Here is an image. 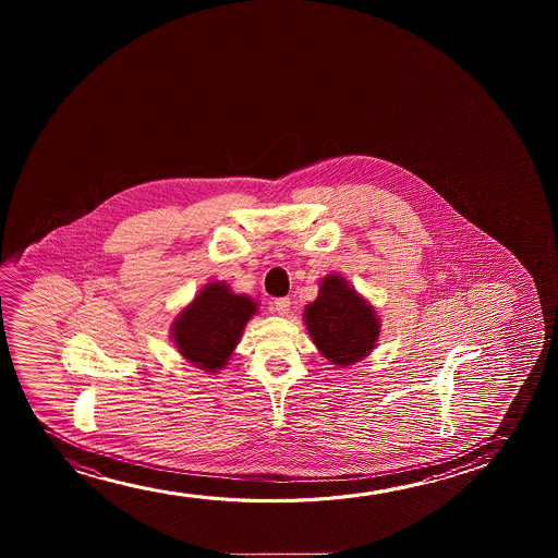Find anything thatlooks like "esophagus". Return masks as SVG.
I'll use <instances>...</instances> for the list:
<instances>
[{"label": "esophagus", "instance_id": "obj_1", "mask_svg": "<svg viewBox=\"0 0 558 558\" xmlns=\"http://www.w3.org/2000/svg\"><path fill=\"white\" fill-rule=\"evenodd\" d=\"M291 308V301L288 298L276 299L275 301V311L280 314V316H288Z\"/></svg>", "mask_w": 558, "mask_h": 558}]
</instances>
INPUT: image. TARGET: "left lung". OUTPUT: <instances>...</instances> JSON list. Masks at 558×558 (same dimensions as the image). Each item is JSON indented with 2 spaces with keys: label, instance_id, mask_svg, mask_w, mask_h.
Here are the masks:
<instances>
[{
  "label": "left lung",
  "instance_id": "1",
  "mask_svg": "<svg viewBox=\"0 0 558 558\" xmlns=\"http://www.w3.org/2000/svg\"><path fill=\"white\" fill-rule=\"evenodd\" d=\"M303 318L322 356L341 367L366 359L381 331L374 306L339 275L322 280L320 293L305 306Z\"/></svg>",
  "mask_w": 558,
  "mask_h": 558
}]
</instances>
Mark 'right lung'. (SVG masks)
<instances>
[{
    "label": "right lung",
    "instance_id": "1",
    "mask_svg": "<svg viewBox=\"0 0 558 558\" xmlns=\"http://www.w3.org/2000/svg\"><path fill=\"white\" fill-rule=\"evenodd\" d=\"M253 314L257 303L252 298L236 295L225 282L207 283L177 314L171 339L191 364L215 374L227 366Z\"/></svg>",
    "mask_w": 558,
    "mask_h": 558
}]
</instances>
